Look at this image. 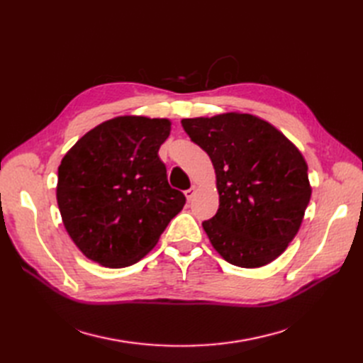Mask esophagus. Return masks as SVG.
I'll return each instance as SVG.
<instances>
[{
    "instance_id": "obj_1",
    "label": "esophagus",
    "mask_w": 363,
    "mask_h": 363,
    "mask_svg": "<svg viewBox=\"0 0 363 363\" xmlns=\"http://www.w3.org/2000/svg\"><path fill=\"white\" fill-rule=\"evenodd\" d=\"M195 192H196V186H192L191 189H188V191H184V195H186V199H188V201H191L192 199H194V195H195Z\"/></svg>"
}]
</instances>
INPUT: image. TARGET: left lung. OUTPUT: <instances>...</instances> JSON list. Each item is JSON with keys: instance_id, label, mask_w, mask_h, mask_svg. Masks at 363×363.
<instances>
[{"instance_id": "1", "label": "left lung", "mask_w": 363, "mask_h": 363, "mask_svg": "<svg viewBox=\"0 0 363 363\" xmlns=\"http://www.w3.org/2000/svg\"><path fill=\"white\" fill-rule=\"evenodd\" d=\"M182 124L215 168L219 207L203 223L213 248L240 268L276 260L298 233L311 201L301 151L268 121L250 113L184 118Z\"/></svg>"}]
</instances>
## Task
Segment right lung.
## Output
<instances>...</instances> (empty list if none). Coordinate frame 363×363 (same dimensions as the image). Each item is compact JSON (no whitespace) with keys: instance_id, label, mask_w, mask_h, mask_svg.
I'll list each match as a JSON object with an SVG mask.
<instances>
[{"instance_id":"add662e5","label":"right lung","mask_w":363,"mask_h":363,"mask_svg":"<svg viewBox=\"0 0 363 363\" xmlns=\"http://www.w3.org/2000/svg\"><path fill=\"white\" fill-rule=\"evenodd\" d=\"M171 121L116 116L82 136L63 156L56 196L65 228L83 255L124 268L155 248L184 203L159 148Z\"/></svg>"}]
</instances>
